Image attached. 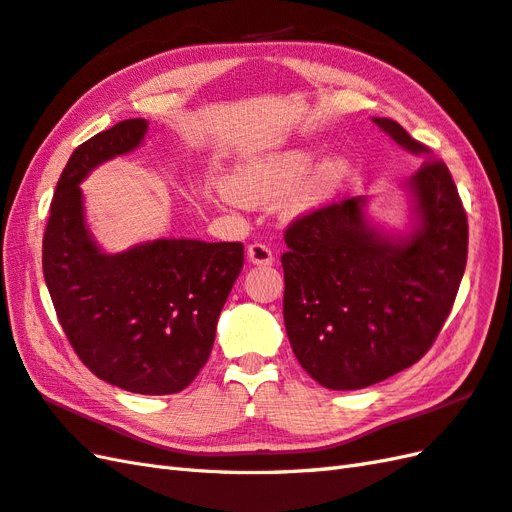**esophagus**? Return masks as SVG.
Returning a JSON list of instances; mask_svg holds the SVG:
<instances>
[{
	"instance_id": "esophagus-1",
	"label": "esophagus",
	"mask_w": 512,
	"mask_h": 512,
	"mask_svg": "<svg viewBox=\"0 0 512 512\" xmlns=\"http://www.w3.org/2000/svg\"><path fill=\"white\" fill-rule=\"evenodd\" d=\"M248 261L255 266H270L272 261H275V253H272V248L264 242H253L248 244Z\"/></svg>"
}]
</instances>
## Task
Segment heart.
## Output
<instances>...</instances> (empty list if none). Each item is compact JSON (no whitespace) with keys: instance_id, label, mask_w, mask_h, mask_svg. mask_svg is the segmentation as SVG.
I'll return each instance as SVG.
<instances>
[{"instance_id":"1","label":"heart","mask_w":512,"mask_h":512,"mask_svg":"<svg viewBox=\"0 0 512 512\" xmlns=\"http://www.w3.org/2000/svg\"><path fill=\"white\" fill-rule=\"evenodd\" d=\"M310 150H285L242 165L229 183V192L244 205H268L288 196L290 211L312 209L336 194L349 172V163L338 154L318 161L312 168Z\"/></svg>"}]
</instances>
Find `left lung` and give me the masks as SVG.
<instances>
[{
  "label": "left lung",
  "instance_id": "obj_1",
  "mask_svg": "<svg viewBox=\"0 0 512 512\" xmlns=\"http://www.w3.org/2000/svg\"><path fill=\"white\" fill-rule=\"evenodd\" d=\"M373 122L430 154L395 120ZM408 189L419 222L403 240L366 222L360 196L307 211L283 233L285 331L320 386L358 390L419 362L454 307L469 246L458 187L441 159H425Z\"/></svg>",
  "mask_w": 512,
  "mask_h": 512
}]
</instances>
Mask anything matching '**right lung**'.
Segmentation results:
<instances>
[{"label": "right lung", "instance_id": "right-lung-1", "mask_svg": "<svg viewBox=\"0 0 512 512\" xmlns=\"http://www.w3.org/2000/svg\"><path fill=\"white\" fill-rule=\"evenodd\" d=\"M146 128V120L120 122L71 154L43 235V277L71 349L95 377L139 395H174L209 360L244 246L154 240L106 255L93 244L80 181L137 148Z\"/></svg>", "mask_w": 512, "mask_h": 512}]
</instances>
